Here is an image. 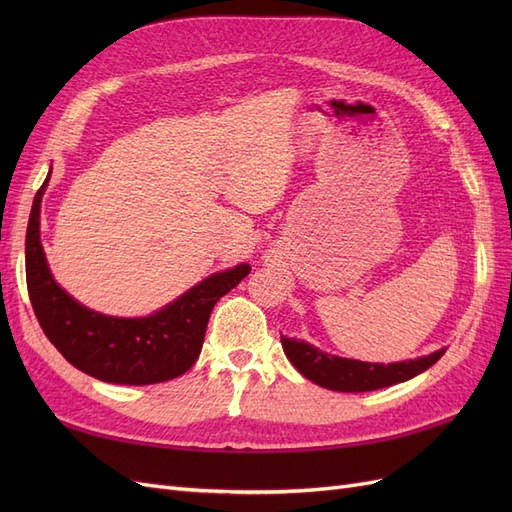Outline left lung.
I'll return each instance as SVG.
<instances>
[{
    "mask_svg": "<svg viewBox=\"0 0 512 512\" xmlns=\"http://www.w3.org/2000/svg\"><path fill=\"white\" fill-rule=\"evenodd\" d=\"M282 348L290 363L297 367L307 380L339 393H365L384 389V386H391L397 382H406L421 374V371L429 369L436 361H440V356L444 354V350H438L414 361L384 365L342 359V356L320 352L314 346L288 337H282Z\"/></svg>",
    "mask_w": 512,
    "mask_h": 512,
    "instance_id": "8db88e82",
    "label": "left lung"
}]
</instances>
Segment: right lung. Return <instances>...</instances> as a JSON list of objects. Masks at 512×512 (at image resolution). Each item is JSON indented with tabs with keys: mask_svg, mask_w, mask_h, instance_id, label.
Segmentation results:
<instances>
[{
	"mask_svg": "<svg viewBox=\"0 0 512 512\" xmlns=\"http://www.w3.org/2000/svg\"><path fill=\"white\" fill-rule=\"evenodd\" d=\"M49 177L36 192L25 237L27 290L44 335L68 363L102 382L141 386L185 374L203 348L213 305L252 267L239 265L215 273L147 318L98 314L59 288L46 265L40 243V203Z\"/></svg>",
	"mask_w": 512,
	"mask_h": 512,
	"instance_id": "obj_1",
	"label": "right lung"
}]
</instances>
